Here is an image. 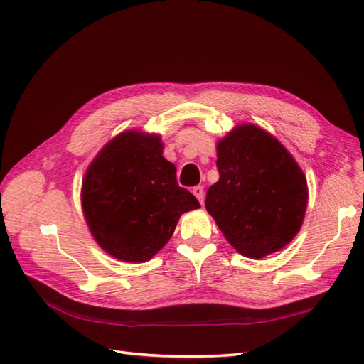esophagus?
<instances>
[{"mask_svg":"<svg viewBox=\"0 0 364 364\" xmlns=\"http://www.w3.org/2000/svg\"><path fill=\"white\" fill-rule=\"evenodd\" d=\"M193 194L197 197V200L200 203H203V197H205V191H203V186L202 185H197L193 188Z\"/></svg>","mask_w":364,"mask_h":364,"instance_id":"1","label":"esophagus"}]
</instances>
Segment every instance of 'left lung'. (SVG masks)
<instances>
[{
	"label": "left lung",
	"mask_w": 364,
	"mask_h": 364,
	"mask_svg": "<svg viewBox=\"0 0 364 364\" xmlns=\"http://www.w3.org/2000/svg\"><path fill=\"white\" fill-rule=\"evenodd\" d=\"M220 179L206 211L230 246L259 259L299 232L308 203L306 178L290 151L255 124H238L217 142Z\"/></svg>",
	"instance_id": "1"
}]
</instances>
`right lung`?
<instances>
[{"mask_svg": "<svg viewBox=\"0 0 364 364\" xmlns=\"http://www.w3.org/2000/svg\"><path fill=\"white\" fill-rule=\"evenodd\" d=\"M158 134L124 130L97 153L82 182V209L97 245L146 262L168 243L183 213L200 208L176 181Z\"/></svg>", "mask_w": 364, "mask_h": 364, "instance_id": "obj_1", "label": "right lung"}]
</instances>
